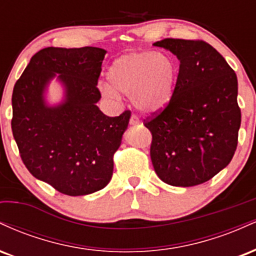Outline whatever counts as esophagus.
Masks as SVG:
<instances>
[{"label":"esophagus","instance_id":"obj_1","mask_svg":"<svg viewBox=\"0 0 256 256\" xmlns=\"http://www.w3.org/2000/svg\"><path fill=\"white\" fill-rule=\"evenodd\" d=\"M140 119H138V116L136 114H132L131 118H130V125L131 126H136V125H140Z\"/></svg>","mask_w":256,"mask_h":256}]
</instances>
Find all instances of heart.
<instances>
[{
    "label": "heart",
    "mask_w": 256,
    "mask_h": 256,
    "mask_svg": "<svg viewBox=\"0 0 256 256\" xmlns=\"http://www.w3.org/2000/svg\"><path fill=\"white\" fill-rule=\"evenodd\" d=\"M110 85L101 86L106 98H118L119 94L131 96L138 110L155 114L171 101L178 77V66L171 56L152 50L122 55L107 73Z\"/></svg>",
    "instance_id": "b5f03b06"
}]
</instances>
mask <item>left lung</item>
Returning <instances> with one entry per match:
<instances>
[{"label": "left lung", "instance_id": "left-lung-1", "mask_svg": "<svg viewBox=\"0 0 256 256\" xmlns=\"http://www.w3.org/2000/svg\"><path fill=\"white\" fill-rule=\"evenodd\" d=\"M152 46L171 52L180 62L171 101L144 122L152 134V166L173 186L202 184L225 168L236 152L237 76L204 40L166 38Z\"/></svg>", "mask_w": 256, "mask_h": 256}]
</instances>
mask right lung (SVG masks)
I'll return each instance as SVG.
<instances>
[{
    "label": "right lung",
    "mask_w": 256,
    "mask_h": 256,
    "mask_svg": "<svg viewBox=\"0 0 256 256\" xmlns=\"http://www.w3.org/2000/svg\"><path fill=\"white\" fill-rule=\"evenodd\" d=\"M104 49L44 48L31 58L12 95V131L26 168L64 195H89L110 183L113 155L131 113L107 116L98 107ZM55 78L63 100L50 105Z\"/></svg>",
    "instance_id": "add662e5"
}]
</instances>
